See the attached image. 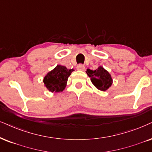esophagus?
<instances>
[{
	"instance_id": "34e87169",
	"label": "esophagus",
	"mask_w": 152,
	"mask_h": 152,
	"mask_svg": "<svg viewBox=\"0 0 152 152\" xmlns=\"http://www.w3.org/2000/svg\"><path fill=\"white\" fill-rule=\"evenodd\" d=\"M76 69H77V70L83 71L84 69H85V66H84L83 64H78V66H76Z\"/></svg>"
}]
</instances>
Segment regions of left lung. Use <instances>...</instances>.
I'll return each instance as SVG.
<instances>
[{
  "instance_id": "8db88e82",
  "label": "left lung",
  "mask_w": 152,
  "mask_h": 152,
  "mask_svg": "<svg viewBox=\"0 0 152 152\" xmlns=\"http://www.w3.org/2000/svg\"><path fill=\"white\" fill-rule=\"evenodd\" d=\"M86 73L93 85L99 90L106 91L112 85L113 80L111 74L102 66H99L96 70L88 69Z\"/></svg>"
}]
</instances>
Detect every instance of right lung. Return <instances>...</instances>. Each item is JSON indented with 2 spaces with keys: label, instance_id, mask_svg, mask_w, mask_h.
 I'll use <instances>...</instances> for the list:
<instances>
[{
  "label": "right lung",
  "instance_id": "add662e5",
  "mask_svg": "<svg viewBox=\"0 0 152 152\" xmlns=\"http://www.w3.org/2000/svg\"><path fill=\"white\" fill-rule=\"evenodd\" d=\"M74 69H68L66 66L57 65L43 78L44 85L52 93H59L64 90L67 80Z\"/></svg>",
  "mask_w": 152,
  "mask_h": 152
}]
</instances>
